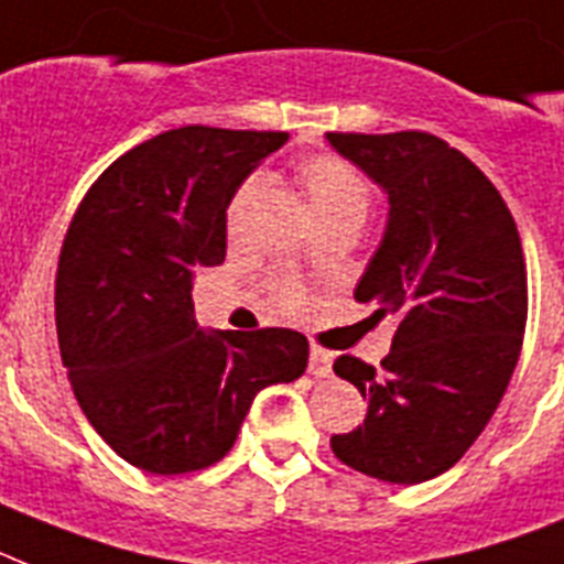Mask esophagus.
<instances>
[{
    "label": "esophagus",
    "instance_id": "obj_1",
    "mask_svg": "<svg viewBox=\"0 0 564 564\" xmlns=\"http://www.w3.org/2000/svg\"><path fill=\"white\" fill-rule=\"evenodd\" d=\"M310 372L315 378H326L333 372V355L321 347H312L310 352Z\"/></svg>",
    "mask_w": 564,
    "mask_h": 564
}]
</instances>
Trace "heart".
<instances>
[{
  "mask_svg": "<svg viewBox=\"0 0 564 564\" xmlns=\"http://www.w3.org/2000/svg\"><path fill=\"white\" fill-rule=\"evenodd\" d=\"M297 177H301V186H304L312 212H315L321 224H329V220H338V217H361L364 220V215L370 209V183L364 180V174L352 163H347L338 154H312V158L297 165ZM260 192H263V177L260 174H252L238 188L229 206L231 229L240 224V217L258 200ZM274 295L286 310H297L306 301L304 290L295 286V283H278Z\"/></svg>",
  "mask_w": 564,
  "mask_h": 564,
  "instance_id": "heart-1",
  "label": "heart"
}]
</instances>
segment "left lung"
<instances>
[{
	"mask_svg": "<svg viewBox=\"0 0 564 564\" xmlns=\"http://www.w3.org/2000/svg\"><path fill=\"white\" fill-rule=\"evenodd\" d=\"M326 140L387 192L384 238L355 301L399 318L381 367L333 364L367 399V419L329 444L352 470L419 485L470 451L508 390L528 321L522 240L494 183L438 137Z\"/></svg>",
	"mask_w": 564,
	"mask_h": 564,
	"instance_id": "obj_1",
	"label": "left lung"
}]
</instances>
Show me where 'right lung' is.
Here are the masks:
<instances>
[{"mask_svg":"<svg viewBox=\"0 0 564 564\" xmlns=\"http://www.w3.org/2000/svg\"><path fill=\"white\" fill-rule=\"evenodd\" d=\"M286 131L183 126L113 160L79 203L56 267L70 387L106 444L158 476L215 465L254 395L304 376L295 329H200L194 269L226 258V209Z\"/></svg>","mask_w":564,"mask_h":564,"instance_id":"obj_1","label":"right lung"}]
</instances>
